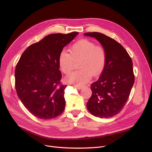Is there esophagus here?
<instances>
[{"label": "esophagus", "instance_id": "esophagus-1", "mask_svg": "<svg viewBox=\"0 0 152 152\" xmlns=\"http://www.w3.org/2000/svg\"><path fill=\"white\" fill-rule=\"evenodd\" d=\"M75 87H76L77 89H81L83 88L84 86H75Z\"/></svg>", "mask_w": 152, "mask_h": 152}]
</instances>
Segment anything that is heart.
<instances>
[{"instance_id": "b5f03b06", "label": "heart", "mask_w": 152, "mask_h": 152, "mask_svg": "<svg viewBox=\"0 0 152 152\" xmlns=\"http://www.w3.org/2000/svg\"><path fill=\"white\" fill-rule=\"evenodd\" d=\"M70 53L63 50L58 58L60 69L66 75L73 71L75 61L80 60V69L65 77V82L68 84L83 85L90 80L92 75H99L105 68L107 57L104 49L89 40L81 39L75 43L71 47Z\"/></svg>"}]
</instances>
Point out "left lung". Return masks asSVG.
<instances>
[{
  "mask_svg": "<svg viewBox=\"0 0 152 152\" xmlns=\"http://www.w3.org/2000/svg\"><path fill=\"white\" fill-rule=\"evenodd\" d=\"M84 35L96 39L107 57L100 78L91 85L92 94L87 108L96 117L114 116L124 107L134 83L131 58L124 48L112 38L97 32Z\"/></svg>",
  "mask_w": 152,
  "mask_h": 152,
  "instance_id": "obj_1",
  "label": "left lung"
}]
</instances>
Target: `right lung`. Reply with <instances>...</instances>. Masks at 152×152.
<instances>
[{"label":"right lung","mask_w":152,"mask_h":152,"mask_svg":"<svg viewBox=\"0 0 152 152\" xmlns=\"http://www.w3.org/2000/svg\"><path fill=\"white\" fill-rule=\"evenodd\" d=\"M52 34L29 46L15 71V89L19 99L37 118L51 119L61 115L65 107L67 86L60 85V52L78 34Z\"/></svg>","instance_id":"1"}]
</instances>
